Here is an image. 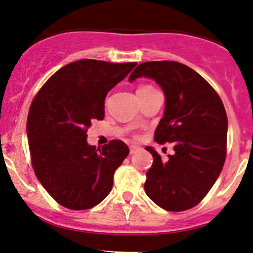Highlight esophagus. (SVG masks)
Here are the masks:
<instances>
[{
  "label": "esophagus",
  "mask_w": 253,
  "mask_h": 253,
  "mask_svg": "<svg viewBox=\"0 0 253 253\" xmlns=\"http://www.w3.org/2000/svg\"><path fill=\"white\" fill-rule=\"evenodd\" d=\"M139 147H138V145H134V144H132V145H129V153L131 154H134L135 151L137 150H139Z\"/></svg>",
  "instance_id": "1"
}]
</instances>
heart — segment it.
I'll use <instances>...</instances> for the list:
<instances>
[{
	"instance_id": "obj_1",
	"label": "heart",
	"mask_w": 253,
	"mask_h": 253,
	"mask_svg": "<svg viewBox=\"0 0 253 253\" xmlns=\"http://www.w3.org/2000/svg\"><path fill=\"white\" fill-rule=\"evenodd\" d=\"M150 88H153V87H151V86H142V87H139V88H138V91H137V92H140V91H147V89H150Z\"/></svg>"
}]
</instances>
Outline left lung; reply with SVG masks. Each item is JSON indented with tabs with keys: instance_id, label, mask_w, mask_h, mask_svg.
Segmentation results:
<instances>
[{
	"instance_id": "obj_1",
	"label": "left lung",
	"mask_w": 253,
	"mask_h": 253,
	"mask_svg": "<svg viewBox=\"0 0 253 253\" xmlns=\"http://www.w3.org/2000/svg\"><path fill=\"white\" fill-rule=\"evenodd\" d=\"M153 79L165 93L164 116L155 142L172 143L173 155L162 160L153 147L145 193L166 211L196 206L222 172L227 150L228 119L224 105L211 84L189 66L177 62H145L129 76Z\"/></svg>"
}]
</instances>
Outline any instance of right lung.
Here are the masks:
<instances>
[{"mask_svg":"<svg viewBox=\"0 0 253 253\" xmlns=\"http://www.w3.org/2000/svg\"><path fill=\"white\" fill-rule=\"evenodd\" d=\"M137 63L81 59L42 86L29 110L26 133L37 179L62 206L87 210L108 196L114 173L129 154L122 140L102 149L87 143L93 120L104 119L108 92Z\"/></svg>","mask_w":253,"mask_h":253,"instance_id":"right-lung-1","label":"right lung"}]
</instances>
